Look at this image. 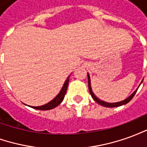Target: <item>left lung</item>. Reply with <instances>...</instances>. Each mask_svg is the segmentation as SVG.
Masks as SVG:
<instances>
[{
  "mask_svg": "<svg viewBox=\"0 0 147 147\" xmlns=\"http://www.w3.org/2000/svg\"><path fill=\"white\" fill-rule=\"evenodd\" d=\"M87 77H88V86H89V91H90V95L91 97L93 98V99L97 103H98L100 104L102 106H105V107H109V108H113V107H117V106H120V105H125L127 103H128V102L133 98V97L134 95L136 94V91H137V90H136L135 92L133 93L132 94H131V95L126 98L125 100H123V101H121V102H116V103H109V102H105L104 101H102V100H100L99 98H98L95 95H94V94L93 93L92 91V89H91V85H90V76L89 74H87Z\"/></svg>",
  "mask_w": 147,
  "mask_h": 147,
  "instance_id": "1",
  "label": "left lung"
}]
</instances>
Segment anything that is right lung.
I'll return each mask as SVG.
<instances>
[{
  "mask_svg": "<svg viewBox=\"0 0 147 147\" xmlns=\"http://www.w3.org/2000/svg\"><path fill=\"white\" fill-rule=\"evenodd\" d=\"M68 82H69V76L67 77V80H65L64 86L62 87V89L60 91V93L58 94L56 96V98H54L52 100L51 102H49V103H47V104H45L44 105H41V106H30V105L29 106L31 107V108L35 109H38V110H49V109H52L57 107L64 100V95H65L66 91H67Z\"/></svg>",
  "mask_w": 147,
  "mask_h": 147,
  "instance_id": "1",
  "label": "right lung"
}]
</instances>
